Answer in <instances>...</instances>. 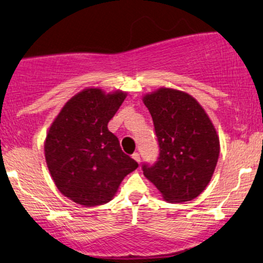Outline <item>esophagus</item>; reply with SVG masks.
I'll return each instance as SVG.
<instances>
[{"label": "esophagus", "mask_w": 263, "mask_h": 263, "mask_svg": "<svg viewBox=\"0 0 263 263\" xmlns=\"http://www.w3.org/2000/svg\"><path fill=\"white\" fill-rule=\"evenodd\" d=\"M132 158H134L135 161L137 162V163H140V162H141V157H140V153H137V152L134 153V155H132Z\"/></svg>", "instance_id": "34e87169"}]
</instances>
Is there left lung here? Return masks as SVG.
I'll return each instance as SVG.
<instances>
[{"label":"left lung","mask_w":263,"mask_h":263,"mask_svg":"<svg viewBox=\"0 0 263 263\" xmlns=\"http://www.w3.org/2000/svg\"><path fill=\"white\" fill-rule=\"evenodd\" d=\"M152 116L159 146L153 164L142 171L170 203L197 198L210 182L218 163L220 144L204 108L188 93L159 89L143 98Z\"/></svg>","instance_id":"8db88e82"}]
</instances>
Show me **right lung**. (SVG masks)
<instances>
[{"instance_id": "obj_1", "label": "right lung", "mask_w": 263, "mask_h": 263, "mask_svg": "<svg viewBox=\"0 0 263 263\" xmlns=\"http://www.w3.org/2000/svg\"><path fill=\"white\" fill-rule=\"evenodd\" d=\"M126 92L86 89L71 98L45 138V161L62 194L85 206L110 201L120 183L138 167L107 129Z\"/></svg>"}]
</instances>
